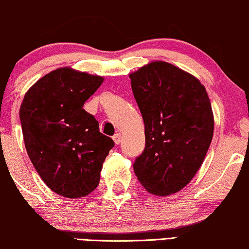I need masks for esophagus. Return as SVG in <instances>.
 Listing matches in <instances>:
<instances>
[{
  "label": "esophagus",
  "instance_id": "esophagus-1",
  "mask_svg": "<svg viewBox=\"0 0 249 249\" xmlns=\"http://www.w3.org/2000/svg\"><path fill=\"white\" fill-rule=\"evenodd\" d=\"M113 140L116 145H119V143L121 142V134H120V133H116V134L113 136Z\"/></svg>",
  "mask_w": 249,
  "mask_h": 249
}]
</instances>
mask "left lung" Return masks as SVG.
I'll use <instances>...</instances> for the list:
<instances>
[{
	"label": "left lung",
	"instance_id": "obj_1",
	"mask_svg": "<svg viewBox=\"0 0 249 249\" xmlns=\"http://www.w3.org/2000/svg\"><path fill=\"white\" fill-rule=\"evenodd\" d=\"M129 77L146 141L133 164L134 172L151 194H176L195 177L213 139L207 90L194 76L165 61L148 64Z\"/></svg>",
	"mask_w": 249,
	"mask_h": 249
}]
</instances>
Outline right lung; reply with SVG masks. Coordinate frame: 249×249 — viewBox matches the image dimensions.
<instances>
[{
    "label": "right lung",
    "mask_w": 249,
    "mask_h": 249,
    "mask_svg": "<svg viewBox=\"0 0 249 249\" xmlns=\"http://www.w3.org/2000/svg\"><path fill=\"white\" fill-rule=\"evenodd\" d=\"M102 82L100 76L61 68L40 78L21 104L29 159L44 183L68 198L88 196L97 188L104 159L115 145L83 109Z\"/></svg>",
    "instance_id": "right-lung-1"
}]
</instances>
